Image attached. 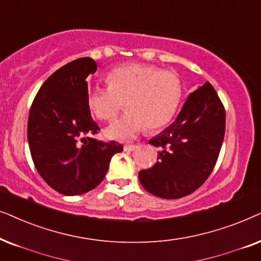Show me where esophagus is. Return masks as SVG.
Listing matches in <instances>:
<instances>
[{
    "label": "esophagus",
    "mask_w": 261,
    "mask_h": 261,
    "mask_svg": "<svg viewBox=\"0 0 261 261\" xmlns=\"http://www.w3.org/2000/svg\"><path fill=\"white\" fill-rule=\"evenodd\" d=\"M136 148H137V145H135V144H125L124 145L125 151H134Z\"/></svg>",
    "instance_id": "obj_1"
}]
</instances>
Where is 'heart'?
I'll return each instance as SVG.
<instances>
[{
    "instance_id": "b5f03b06",
    "label": "heart",
    "mask_w": 261,
    "mask_h": 261,
    "mask_svg": "<svg viewBox=\"0 0 261 261\" xmlns=\"http://www.w3.org/2000/svg\"><path fill=\"white\" fill-rule=\"evenodd\" d=\"M107 86L93 87L87 105L100 120H113L121 107L126 112L106 128L110 138L128 140L144 127L156 131L174 118L182 99L181 79L172 71L145 63H128L106 75Z\"/></svg>"
}]
</instances>
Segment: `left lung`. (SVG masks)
<instances>
[{"label":"left lung","instance_id":"obj_1","mask_svg":"<svg viewBox=\"0 0 261 261\" xmlns=\"http://www.w3.org/2000/svg\"><path fill=\"white\" fill-rule=\"evenodd\" d=\"M225 133V110L210 82L191 93L171 126L149 143L158 162L138 178L149 193L178 199L203 185L216 165Z\"/></svg>","mask_w":261,"mask_h":261}]
</instances>
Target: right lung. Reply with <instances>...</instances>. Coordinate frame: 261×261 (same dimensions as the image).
Wrapping results in <instances>:
<instances>
[{
	"mask_svg": "<svg viewBox=\"0 0 261 261\" xmlns=\"http://www.w3.org/2000/svg\"><path fill=\"white\" fill-rule=\"evenodd\" d=\"M96 71L83 57L56 70L40 87L29 114L31 156L44 181L65 196H79L102 181L109 163L123 150L117 142L92 138L99 125L87 105V76Z\"/></svg>",
	"mask_w": 261,
	"mask_h": 261,
	"instance_id": "right-lung-1",
	"label": "right lung"
}]
</instances>
